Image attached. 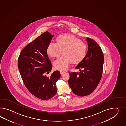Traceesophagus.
<instances>
[{
    "instance_id": "esophagus-1",
    "label": "esophagus",
    "mask_w": 126,
    "mask_h": 126,
    "mask_svg": "<svg viewBox=\"0 0 126 126\" xmlns=\"http://www.w3.org/2000/svg\"><path fill=\"white\" fill-rule=\"evenodd\" d=\"M64 73H65V71H60V73L61 75H62L63 74H64Z\"/></svg>"
}]
</instances>
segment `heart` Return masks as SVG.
Returning <instances> with one entry per match:
<instances>
[{
    "mask_svg": "<svg viewBox=\"0 0 126 126\" xmlns=\"http://www.w3.org/2000/svg\"><path fill=\"white\" fill-rule=\"evenodd\" d=\"M56 42H51L48 45L47 52L52 57L64 54L54 62V68L65 70L70 63L78 64L83 60L87 53V45L78 37L71 34H65L58 36Z\"/></svg>",
    "mask_w": 126,
    "mask_h": 126,
    "instance_id": "b5f03b06",
    "label": "heart"
}]
</instances>
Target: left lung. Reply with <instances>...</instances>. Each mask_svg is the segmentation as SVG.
I'll return each instance as SVG.
<instances>
[{"label": "left lung", "instance_id": "8db88e82", "mask_svg": "<svg viewBox=\"0 0 126 126\" xmlns=\"http://www.w3.org/2000/svg\"><path fill=\"white\" fill-rule=\"evenodd\" d=\"M88 50L76 69L79 72H69L68 83L72 92L79 96L90 94L97 88L102 77L104 61L100 47L94 40L87 37Z\"/></svg>", "mask_w": 126, "mask_h": 126}]
</instances>
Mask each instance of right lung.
Wrapping results in <instances>:
<instances>
[{"instance_id":"add662e5","label":"right lung","mask_w":126,"mask_h":126,"mask_svg":"<svg viewBox=\"0 0 126 126\" xmlns=\"http://www.w3.org/2000/svg\"><path fill=\"white\" fill-rule=\"evenodd\" d=\"M53 37L48 31L44 32L22 50L18 61L25 86L32 94L42 100H48L56 94V82L61 76L58 71L49 78L44 75L52 70L47 48Z\"/></svg>"}]
</instances>
